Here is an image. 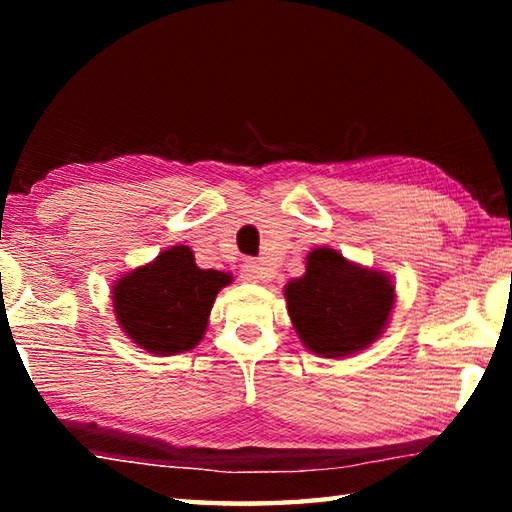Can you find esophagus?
<instances>
[{
	"instance_id": "1",
	"label": "esophagus",
	"mask_w": 512,
	"mask_h": 512,
	"mask_svg": "<svg viewBox=\"0 0 512 512\" xmlns=\"http://www.w3.org/2000/svg\"><path fill=\"white\" fill-rule=\"evenodd\" d=\"M266 277H268V273H266L264 264H259V262H246L244 266H241V280H244V282L259 284V282H264Z\"/></svg>"
}]
</instances>
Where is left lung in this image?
<instances>
[{
  "label": "left lung",
  "mask_w": 512,
  "mask_h": 512,
  "mask_svg": "<svg viewBox=\"0 0 512 512\" xmlns=\"http://www.w3.org/2000/svg\"><path fill=\"white\" fill-rule=\"evenodd\" d=\"M291 323L307 348L339 359L359 352L384 332L395 305L391 277L361 268L334 248H316L307 271L284 289Z\"/></svg>",
  "instance_id": "obj_1"
}]
</instances>
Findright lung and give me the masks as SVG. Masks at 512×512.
Instances as JSON below:
<instances>
[{"mask_svg": "<svg viewBox=\"0 0 512 512\" xmlns=\"http://www.w3.org/2000/svg\"><path fill=\"white\" fill-rule=\"evenodd\" d=\"M230 282L228 273L198 268L187 246H173L117 280L112 305L128 339L167 357L196 348L216 293Z\"/></svg>", "mask_w": 512, "mask_h": 512, "instance_id": "right-lung-1", "label": "right lung"}]
</instances>
